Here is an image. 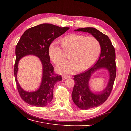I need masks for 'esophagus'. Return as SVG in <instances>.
Masks as SVG:
<instances>
[{
  "mask_svg": "<svg viewBox=\"0 0 131 131\" xmlns=\"http://www.w3.org/2000/svg\"><path fill=\"white\" fill-rule=\"evenodd\" d=\"M70 78H72V76H70V75H62L63 80H66V79Z\"/></svg>",
  "mask_w": 131,
  "mask_h": 131,
  "instance_id": "34e87169",
  "label": "esophagus"
}]
</instances>
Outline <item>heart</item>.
<instances>
[{
  "instance_id": "heart-1",
  "label": "heart",
  "mask_w": 131,
  "mask_h": 131,
  "mask_svg": "<svg viewBox=\"0 0 131 131\" xmlns=\"http://www.w3.org/2000/svg\"><path fill=\"white\" fill-rule=\"evenodd\" d=\"M61 43L63 49L56 41L51 43L49 49L50 57L56 65L64 61L66 53H69L70 60L57 67L61 73H73L78 70L89 69L96 61L101 50L100 42L92 36L71 34L63 38Z\"/></svg>"
}]
</instances>
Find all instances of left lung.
Returning a JSON list of instances; mask_svg holds the SVG:
<instances>
[{
  "label": "left lung",
  "instance_id": "obj_1",
  "mask_svg": "<svg viewBox=\"0 0 131 131\" xmlns=\"http://www.w3.org/2000/svg\"><path fill=\"white\" fill-rule=\"evenodd\" d=\"M75 31L91 33L100 43L101 52L97 62L85 72L74 75L75 85L72 94L73 101L81 109H89L101 105L106 101L112 92L116 74L115 51L106 35L96 28L87 27L79 28ZM105 68L110 72V81L107 88L100 94H95L90 91L88 86L89 78L98 69Z\"/></svg>",
  "mask_w": 131,
  "mask_h": 131
}]
</instances>
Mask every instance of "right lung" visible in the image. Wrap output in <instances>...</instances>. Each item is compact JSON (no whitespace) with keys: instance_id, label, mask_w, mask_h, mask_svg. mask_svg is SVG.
Returning <instances> with one entry per match:
<instances>
[{"instance_id":"obj_1","label":"right lung","mask_w":131,"mask_h":131,"mask_svg":"<svg viewBox=\"0 0 131 131\" xmlns=\"http://www.w3.org/2000/svg\"><path fill=\"white\" fill-rule=\"evenodd\" d=\"M69 29L59 27L50 23H43L26 30L16 47V61L14 75L18 93L22 100L29 105L43 107L52 100L53 90L56 82L62 80L61 75L54 73V68L50 63L49 46L55 39L61 36ZM33 54L40 58L43 65L42 82L39 89L34 92L23 90L17 79L18 64L20 59L26 55Z\"/></svg>"}]
</instances>
